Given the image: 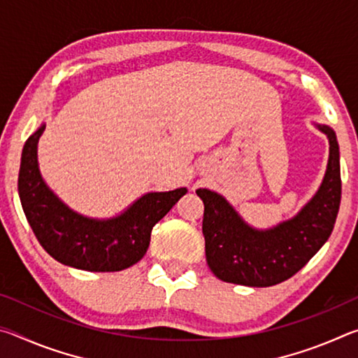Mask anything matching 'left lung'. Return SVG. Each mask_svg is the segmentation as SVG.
<instances>
[{
	"label": "left lung",
	"instance_id": "left-lung-1",
	"mask_svg": "<svg viewBox=\"0 0 358 358\" xmlns=\"http://www.w3.org/2000/svg\"><path fill=\"white\" fill-rule=\"evenodd\" d=\"M316 126L329 138V164L317 192L290 220L271 229H254L221 194L196 191L205 207L202 232L207 264L221 281L250 287L275 286L301 270L329 240L341 202L339 147L335 131Z\"/></svg>",
	"mask_w": 358,
	"mask_h": 358
}]
</instances>
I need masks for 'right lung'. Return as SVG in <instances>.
<instances>
[{
  "label": "right lung",
  "mask_w": 358,
  "mask_h": 358,
  "mask_svg": "<svg viewBox=\"0 0 358 358\" xmlns=\"http://www.w3.org/2000/svg\"><path fill=\"white\" fill-rule=\"evenodd\" d=\"M45 124L28 137L22 151L19 196L36 238L50 256L87 271H120L137 264L148 250L151 229L164 217L186 187L148 192L123 213L94 220L71 210L45 185L38 164V142Z\"/></svg>",
  "instance_id": "obj_1"
}]
</instances>
